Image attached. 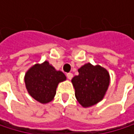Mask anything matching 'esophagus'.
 <instances>
[{
	"instance_id": "esophagus-1",
	"label": "esophagus",
	"mask_w": 134,
	"mask_h": 134,
	"mask_svg": "<svg viewBox=\"0 0 134 134\" xmlns=\"http://www.w3.org/2000/svg\"><path fill=\"white\" fill-rule=\"evenodd\" d=\"M67 77L69 80H71L72 77H73V74H72V73H68L67 74Z\"/></svg>"
}]
</instances>
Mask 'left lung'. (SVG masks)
Masks as SVG:
<instances>
[{"instance_id":"8db88e82","label":"left lung","mask_w":134,"mask_h":134,"mask_svg":"<svg viewBox=\"0 0 134 134\" xmlns=\"http://www.w3.org/2000/svg\"><path fill=\"white\" fill-rule=\"evenodd\" d=\"M78 73L71 80L77 102L87 108L102 101L110 82L107 70L88 63L78 69Z\"/></svg>"}]
</instances>
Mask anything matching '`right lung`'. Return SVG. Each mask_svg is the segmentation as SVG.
Wrapping results in <instances>:
<instances>
[{"label":"right lung","instance_id":"obj_1","mask_svg":"<svg viewBox=\"0 0 134 134\" xmlns=\"http://www.w3.org/2000/svg\"><path fill=\"white\" fill-rule=\"evenodd\" d=\"M66 79L62 71L57 70L48 61L35 64L25 75L28 92L42 104H46L53 99L58 84Z\"/></svg>","mask_w":134,"mask_h":134}]
</instances>
